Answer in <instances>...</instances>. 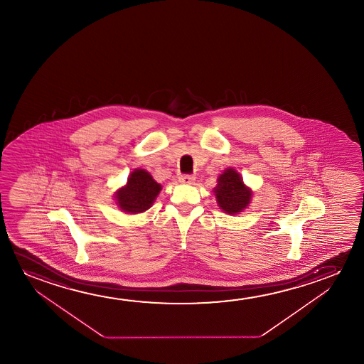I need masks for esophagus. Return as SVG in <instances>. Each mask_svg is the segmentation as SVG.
Listing matches in <instances>:
<instances>
[{
	"label": "esophagus",
	"instance_id": "34e87169",
	"mask_svg": "<svg viewBox=\"0 0 364 364\" xmlns=\"http://www.w3.org/2000/svg\"><path fill=\"white\" fill-rule=\"evenodd\" d=\"M195 176L193 175H181L179 176V183L185 185H191L194 184Z\"/></svg>",
	"mask_w": 364,
	"mask_h": 364
}]
</instances>
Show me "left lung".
<instances>
[{"mask_svg": "<svg viewBox=\"0 0 364 364\" xmlns=\"http://www.w3.org/2000/svg\"><path fill=\"white\" fill-rule=\"evenodd\" d=\"M214 194L220 209L229 215L242 213L252 199V190L234 168H228L219 175Z\"/></svg>", "mask_w": 364, "mask_h": 364, "instance_id": "1", "label": "left lung"}]
</instances>
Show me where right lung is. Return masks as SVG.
Returning <instances> with one entry per match:
<instances>
[{
	"label": "right lung",
	"mask_w": 364,
	"mask_h": 364,
	"mask_svg": "<svg viewBox=\"0 0 364 364\" xmlns=\"http://www.w3.org/2000/svg\"><path fill=\"white\" fill-rule=\"evenodd\" d=\"M160 190L161 185L146 170L134 169L127 184L115 191V204L127 214H140L151 208Z\"/></svg>",
	"instance_id": "1"
}]
</instances>
